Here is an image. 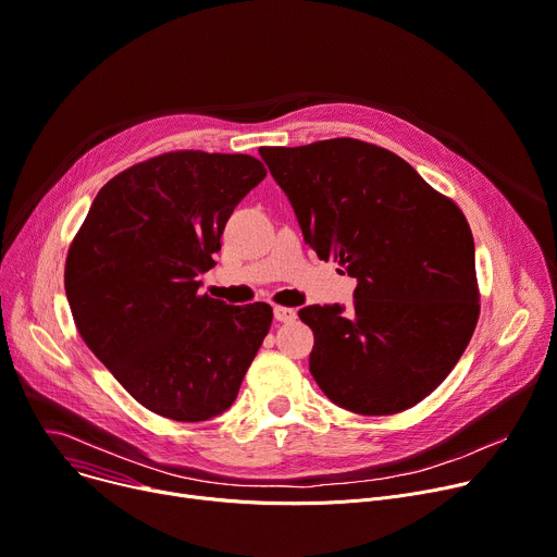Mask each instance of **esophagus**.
Returning a JSON list of instances; mask_svg holds the SVG:
<instances>
[{
	"instance_id": "obj_1",
	"label": "esophagus",
	"mask_w": 557,
	"mask_h": 557,
	"mask_svg": "<svg viewBox=\"0 0 557 557\" xmlns=\"http://www.w3.org/2000/svg\"><path fill=\"white\" fill-rule=\"evenodd\" d=\"M274 319L278 323H292V321H296V310L294 308H285V306H276L274 308Z\"/></svg>"
}]
</instances>
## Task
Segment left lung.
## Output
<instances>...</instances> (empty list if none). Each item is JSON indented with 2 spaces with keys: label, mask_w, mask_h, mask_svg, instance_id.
<instances>
[{
  "label": "left lung",
  "mask_w": 557,
  "mask_h": 557,
  "mask_svg": "<svg viewBox=\"0 0 557 557\" xmlns=\"http://www.w3.org/2000/svg\"><path fill=\"white\" fill-rule=\"evenodd\" d=\"M319 259L357 278L355 308L308 306L310 372L336 406L395 414L431 395L480 319L475 245L461 209L397 153L332 138L261 147Z\"/></svg>",
  "instance_id": "1"
}]
</instances>
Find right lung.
Returning <instances> with one entry per match:
<instances>
[{
	"instance_id": "right-lung-1",
	"label": "right lung",
	"mask_w": 557,
	"mask_h": 557,
	"mask_svg": "<svg viewBox=\"0 0 557 557\" xmlns=\"http://www.w3.org/2000/svg\"><path fill=\"white\" fill-rule=\"evenodd\" d=\"M265 176L245 153H160L113 176L71 240L64 287L82 341L160 417L227 410L270 332V306L198 294L234 207Z\"/></svg>"
}]
</instances>
